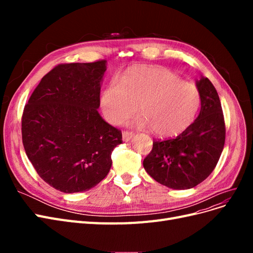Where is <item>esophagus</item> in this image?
<instances>
[{
  "label": "esophagus",
  "mask_w": 253,
  "mask_h": 253,
  "mask_svg": "<svg viewBox=\"0 0 253 253\" xmlns=\"http://www.w3.org/2000/svg\"><path fill=\"white\" fill-rule=\"evenodd\" d=\"M133 136H134V133L125 131L124 133H122V139H124V141H129L133 138Z\"/></svg>",
  "instance_id": "1"
}]
</instances>
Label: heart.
<instances>
[{
    "label": "heart",
    "mask_w": 253,
    "mask_h": 253,
    "mask_svg": "<svg viewBox=\"0 0 253 253\" xmlns=\"http://www.w3.org/2000/svg\"><path fill=\"white\" fill-rule=\"evenodd\" d=\"M201 104L200 91L192 83L163 67L138 65L128 68L122 80L112 79L100 96L106 121L118 125L140 111L133 125L151 127L163 138L177 136L194 121Z\"/></svg>",
    "instance_id": "obj_1"
}]
</instances>
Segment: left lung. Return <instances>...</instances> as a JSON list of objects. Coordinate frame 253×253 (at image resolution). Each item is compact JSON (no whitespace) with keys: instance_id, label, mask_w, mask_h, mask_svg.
<instances>
[{"instance_id":"8db88e82","label":"left lung","mask_w":253,"mask_h":253,"mask_svg":"<svg viewBox=\"0 0 253 253\" xmlns=\"http://www.w3.org/2000/svg\"><path fill=\"white\" fill-rule=\"evenodd\" d=\"M201 112L186 131L175 138L154 140L143 159L147 173L175 190L191 189L204 181L216 167L226 138L224 114L215 87L208 78L196 81Z\"/></svg>"}]
</instances>
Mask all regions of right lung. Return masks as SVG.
Instances as JSON below:
<instances>
[{"label":"right lung","instance_id":"1","mask_svg":"<svg viewBox=\"0 0 253 253\" xmlns=\"http://www.w3.org/2000/svg\"><path fill=\"white\" fill-rule=\"evenodd\" d=\"M106 61L59 64L42 78L22 115V140L40 177L64 193L84 192L112 166L122 134L98 113Z\"/></svg>","mask_w":253,"mask_h":253}]
</instances>
